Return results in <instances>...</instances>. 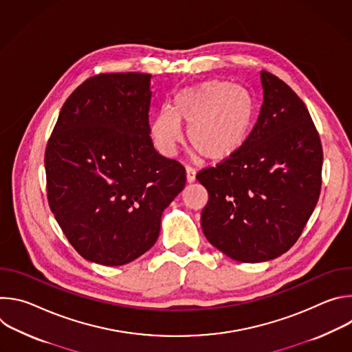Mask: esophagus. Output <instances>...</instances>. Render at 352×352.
<instances>
[{"instance_id":"esophagus-1","label":"esophagus","mask_w":352,"mask_h":352,"mask_svg":"<svg viewBox=\"0 0 352 352\" xmlns=\"http://www.w3.org/2000/svg\"><path fill=\"white\" fill-rule=\"evenodd\" d=\"M195 177H196L195 168L190 167V166H186V181H188V182H193V181H195Z\"/></svg>"}]
</instances>
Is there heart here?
Listing matches in <instances>:
<instances>
[{
  "instance_id": "heart-1",
  "label": "heart",
  "mask_w": 352,
  "mask_h": 352,
  "mask_svg": "<svg viewBox=\"0 0 352 352\" xmlns=\"http://www.w3.org/2000/svg\"><path fill=\"white\" fill-rule=\"evenodd\" d=\"M255 118V97L246 87L210 79L179 90L171 110L156 116L152 133L160 152L173 156L184 140L181 124H185L196 152L206 160L223 162L243 147Z\"/></svg>"
}]
</instances>
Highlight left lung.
I'll return each mask as SVG.
<instances>
[{
	"label": "left lung",
	"mask_w": 352,
	"mask_h": 352,
	"mask_svg": "<svg viewBox=\"0 0 352 352\" xmlns=\"http://www.w3.org/2000/svg\"><path fill=\"white\" fill-rule=\"evenodd\" d=\"M263 104L246 143L196 179L209 193L208 241L242 263L274 259L298 241L319 200L323 148L305 103L262 71Z\"/></svg>",
	"instance_id": "obj_1"
}]
</instances>
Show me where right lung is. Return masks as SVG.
I'll use <instances>...</instances> for the list:
<instances>
[{"label": "right lung", "instance_id": "right-lung-1", "mask_svg": "<svg viewBox=\"0 0 352 352\" xmlns=\"http://www.w3.org/2000/svg\"><path fill=\"white\" fill-rule=\"evenodd\" d=\"M148 74H98L64 103L45 155L47 199L76 252L126 265L157 241L163 210L184 189V166L150 138Z\"/></svg>", "mask_w": 352, "mask_h": 352}]
</instances>
